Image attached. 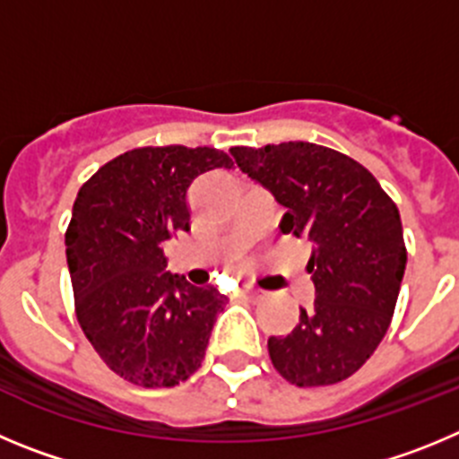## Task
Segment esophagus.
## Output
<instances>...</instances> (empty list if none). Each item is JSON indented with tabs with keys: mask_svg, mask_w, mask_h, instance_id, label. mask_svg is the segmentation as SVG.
Returning a JSON list of instances; mask_svg holds the SVG:
<instances>
[{
	"mask_svg": "<svg viewBox=\"0 0 459 459\" xmlns=\"http://www.w3.org/2000/svg\"><path fill=\"white\" fill-rule=\"evenodd\" d=\"M242 295H245V297H260V290H255V288L247 286L245 290H242Z\"/></svg>",
	"mask_w": 459,
	"mask_h": 459,
	"instance_id": "1",
	"label": "esophagus"
}]
</instances>
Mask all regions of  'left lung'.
I'll list each match as a JSON object with an SVG mask.
<instances>
[{
  "instance_id": "left-lung-1",
  "label": "left lung",
  "mask_w": 459,
  "mask_h": 459,
  "mask_svg": "<svg viewBox=\"0 0 459 459\" xmlns=\"http://www.w3.org/2000/svg\"><path fill=\"white\" fill-rule=\"evenodd\" d=\"M238 167L288 212L281 230L313 245V308L270 359L297 386H327L357 373L377 350L398 301L407 249L398 205L357 160L308 142L230 148Z\"/></svg>"
}]
</instances>
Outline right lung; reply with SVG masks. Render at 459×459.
<instances>
[{"instance_id":"1","label":"right lung","mask_w":459,"mask_h":459,"mask_svg":"<svg viewBox=\"0 0 459 459\" xmlns=\"http://www.w3.org/2000/svg\"><path fill=\"white\" fill-rule=\"evenodd\" d=\"M233 169L224 151L143 146L98 169L65 229L75 316L98 357L139 386L185 382L204 361L226 295L169 274L164 242L189 230L196 176Z\"/></svg>"}]
</instances>
